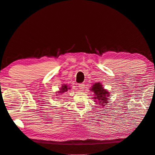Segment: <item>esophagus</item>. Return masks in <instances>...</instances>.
I'll list each match as a JSON object with an SVG mask.
<instances>
[{
  "label": "esophagus",
  "instance_id": "esophagus-1",
  "mask_svg": "<svg viewBox=\"0 0 155 155\" xmlns=\"http://www.w3.org/2000/svg\"><path fill=\"white\" fill-rule=\"evenodd\" d=\"M85 85L84 83H79L78 85V87L79 88V89H81V90H84V88H85Z\"/></svg>",
  "mask_w": 155,
  "mask_h": 155
}]
</instances>
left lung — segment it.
Here are the masks:
<instances>
[{
	"label": "left lung",
	"mask_w": 155,
	"mask_h": 155,
	"mask_svg": "<svg viewBox=\"0 0 155 155\" xmlns=\"http://www.w3.org/2000/svg\"><path fill=\"white\" fill-rule=\"evenodd\" d=\"M91 90L94 92L95 97H94V98L96 100L95 101L96 102L99 101L100 102L97 103V104H101L100 105H102L103 106L105 105V104H107V102L108 101V100L107 96H109V92L104 88L101 83H94L92 87V88H91Z\"/></svg>",
	"instance_id": "8db88e82"
}]
</instances>
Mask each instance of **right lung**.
Returning a JSON list of instances; mask_svg holds the SVG:
<instances>
[{
  "label": "right lung",
  "mask_w": 155,
  "mask_h": 155,
  "mask_svg": "<svg viewBox=\"0 0 155 155\" xmlns=\"http://www.w3.org/2000/svg\"><path fill=\"white\" fill-rule=\"evenodd\" d=\"M63 85V86H62V87L60 88V91H59V92H57V93H59V94L63 93L64 92L68 91V89H70V87H68V85Z\"/></svg>",
  "instance_id": "right-lung-1"
}]
</instances>
